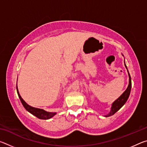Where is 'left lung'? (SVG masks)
<instances>
[{
    "instance_id": "1",
    "label": "left lung",
    "mask_w": 147,
    "mask_h": 147,
    "mask_svg": "<svg viewBox=\"0 0 147 147\" xmlns=\"http://www.w3.org/2000/svg\"><path fill=\"white\" fill-rule=\"evenodd\" d=\"M124 65H125L126 68L127 69V67H126L125 63H124ZM128 75H129V84L127 89L124 92V93L122 94V95L119 97L118 99L114 102L112 104V106H111V111L109 112L108 115H106L105 117H109L113 115V114H115L117 111L119 109H120L122 106H123L124 104L126 103V102L127 101L128 98L130 96V91H131V77L130 75V73H128Z\"/></svg>"
}]
</instances>
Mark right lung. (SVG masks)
<instances>
[{"label": "right lung", "instance_id": "obj_1", "mask_svg": "<svg viewBox=\"0 0 147 147\" xmlns=\"http://www.w3.org/2000/svg\"><path fill=\"white\" fill-rule=\"evenodd\" d=\"M17 94H18V96L20 98V100H21V103L23 104L24 108H25L27 111H29L30 113H32V115L37 117L38 118L40 119H49L50 118L53 117L56 114V113L48 112V111H45L42 109L36 108H34V107L29 106L28 104H26L25 102V101L22 98L21 95H20L18 89H17Z\"/></svg>", "mask_w": 147, "mask_h": 147}]
</instances>
